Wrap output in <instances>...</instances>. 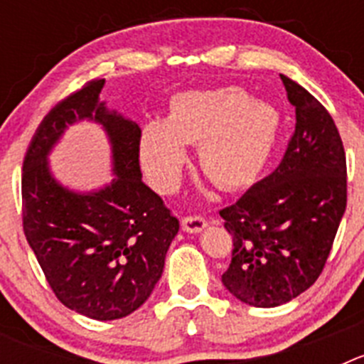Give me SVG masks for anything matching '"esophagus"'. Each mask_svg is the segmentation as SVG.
Listing matches in <instances>:
<instances>
[{
  "mask_svg": "<svg viewBox=\"0 0 364 364\" xmlns=\"http://www.w3.org/2000/svg\"><path fill=\"white\" fill-rule=\"evenodd\" d=\"M205 226H208V220H205V217H202V215H186V217L182 218V228H184L186 231H189V233H198V231L204 230Z\"/></svg>",
  "mask_w": 364,
  "mask_h": 364,
  "instance_id": "esophagus-1",
  "label": "esophagus"
}]
</instances>
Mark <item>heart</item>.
Here are the masks:
<instances>
[{"mask_svg": "<svg viewBox=\"0 0 364 364\" xmlns=\"http://www.w3.org/2000/svg\"><path fill=\"white\" fill-rule=\"evenodd\" d=\"M279 125L277 109L239 87L182 92L171 100L167 122L144 125L140 162L154 188L171 193L188 162L186 144H193L200 146V167L213 184L246 188L269 162Z\"/></svg>", "mask_w": 364, "mask_h": 364, "instance_id": "1", "label": "heart"}]
</instances>
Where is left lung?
Returning <instances> with one entry per match:
<instances>
[{
    "mask_svg": "<svg viewBox=\"0 0 364 364\" xmlns=\"http://www.w3.org/2000/svg\"><path fill=\"white\" fill-rule=\"evenodd\" d=\"M295 105V131L272 175L220 210L233 237L228 291L273 308L306 291L323 273L346 208V156L330 112L281 74Z\"/></svg>",
    "mask_w": 364,
    "mask_h": 364,
    "instance_id": "8db88e82",
    "label": "left lung"
}]
</instances>
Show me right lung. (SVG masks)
I'll return each mask as SVG.
<instances>
[{
    "instance_id": "1",
    "label": "right lung",
    "mask_w": 364,
    "mask_h": 364,
    "mask_svg": "<svg viewBox=\"0 0 364 364\" xmlns=\"http://www.w3.org/2000/svg\"><path fill=\"white\" fill-rule=\"evenodd\" d=\"M105 80H91L60 100L32 136L21 173L23 233L56 299L96 321L122 319L140 308L162 277L178 218L142 182L134 122L107 112ZM100 121L113 144L117 181L76 196L56 185L44 159L67 123Z\"/></svg>"
}]
</instances>
